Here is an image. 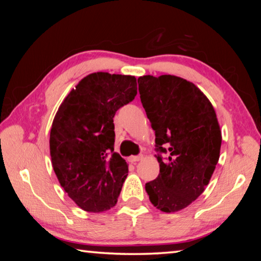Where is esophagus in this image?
Wrapping results in <instances>:
<instances>
[{"instance_id": "1", "label": "esophagus", "mask_w": 261, "mask_h": 261, "mask_svg": "<svg viewBox=\"0 0 261 261\" xmlns=\"http://www.w3.org/2000/svg\"><path fill=\"white\" fill-rule=\"evenodd\" d=\"M140 160H143V155H137V156H131L130 158V161L132 163H136V162H138Z\"/></svg>"}]
</instances>
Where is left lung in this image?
<instances>
[{"label":"left lung","mask_w":261,"mask_h":261,"mask_svg":"<svg viewBox=\"0 0 261 261\" xmlns=\"http://www.w3.org/2000/svg\"><path fill=\"white\" fill-rule=\"evenodd\" d=\"M140 100L155 131L160 174L145 189L154 207L174 213L204 192L220 158L215 110L193 83L177 76L138 78Z\"/></svg>","instance_id":"obj_1"}]
</instances>
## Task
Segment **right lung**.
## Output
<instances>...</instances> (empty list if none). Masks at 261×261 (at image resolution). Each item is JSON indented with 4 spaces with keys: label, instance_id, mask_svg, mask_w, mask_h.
Returning <instances> with one entry per match:
<instances>
[{
    "label": "right lung",
    "instance_id": "right-lung-1",
    "mask_svg": "<svg viewBox=\"0 0 261 261\" xmlns=\"http://www.w3.org/2000/svg\"><path fill=\"white\" fill-rule=\"evenodd\" d=\"M137 94L135 76L94 72L61 103L49 139L51 165L61 187L91 213L116 205L127 163L114 152V116Z\"/></svg>",
    "mask_w": 261,
    "mask_h": 261
}]
</instances>
